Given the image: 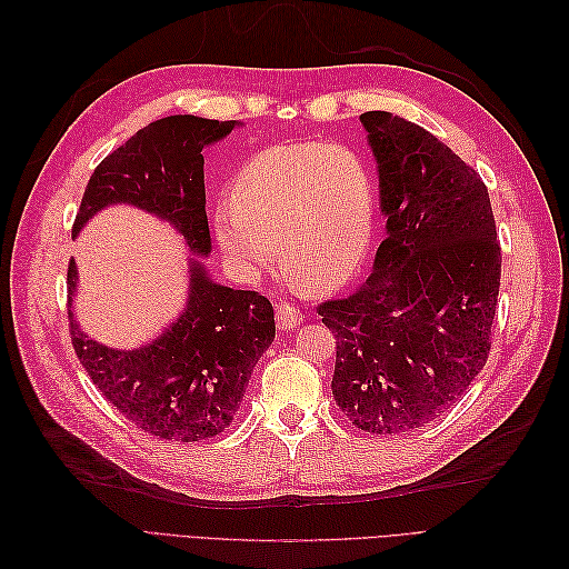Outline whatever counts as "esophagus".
<instances>
[{
    "label": "esophagus",
    "instance_id": "34e87169",
    "mask_svg": "<svg viewBox=\"0 0 569 569\" xmlns=\"http://www.w3.org/2000/svg\"><path fill=\"white\" fill-rule=\"evenodd\" d=\"M274 318H278L280 330H291V327H297L303 320L299 308L291 303H278V308H274Z\"/></svg>",
    "mask_w": 569,
    "mask_h": 569
}]
</instances>
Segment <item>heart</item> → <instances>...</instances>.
<instances>
[{"label": "heart", "instance_id": "b5f03b06", "mask_svg": "<svg viewBox=\"0 0 569 569\" xmlns=\"http://www.w3.org/2000/svg\"><path fill=\"white\" fill-rule=\"evenodd\" d=\"M216 234L232 268L258 278L278 258L299 284L330 289L363 263L375 232L366 161L330 142L268 147L251 157L234 194L216 206Z\"/></svg>", "mask_w": 569, "mask_h": 569}]
</instances>
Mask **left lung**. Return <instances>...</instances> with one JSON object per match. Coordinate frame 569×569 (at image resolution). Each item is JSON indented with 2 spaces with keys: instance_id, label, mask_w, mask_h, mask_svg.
<instances>
[{
  "instance_id": "left-lung-1",
  "label": "left lung",
  "mask_w": 569,
  "mask_h": 569,
  "mask_svg": "<svg viewBox=\"0 0 569 569\" xmlns=\"http://www.w3.org/2000/svg\"><path fill=\"white\" fill-rule=\"evenodd\" d=\"M387 239L368 280L318 306L337 339L335 401L370 435H410L468 391L491 351L501 244L487 184L432 132L360 113Z\"/></svg>"
}]
</instances>
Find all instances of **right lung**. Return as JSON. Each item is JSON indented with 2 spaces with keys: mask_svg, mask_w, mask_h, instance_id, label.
Returning a JSON list of instances; mask_svg holds the SVG:
<instances>
[{
  "mask_svg": "<svg viewBox=\"0 0 569 569\" xmlns=\"http://www.w3.org/2000/svg\"><path fill=\"white\" fill-rule=\"evenodd\" d=\"M234 126V120L199 116L153 120L94 168L73 222L76 237L104 206L130 203L168 220L194 251L184 313L142 349L104 347L68 311L76 356L94 387L126 420L166 441L220 435L234 420L258 358L274 339L272 303L258 291L216 284L197 261L211 253L201 151ZM66 284L73 306V258Z\"/></svg>",
  "mask_w": 569,
  "mask_h": 569,
  "instance_id": "right-lung-1",
  "label": "right lung"
}]
</instances>
